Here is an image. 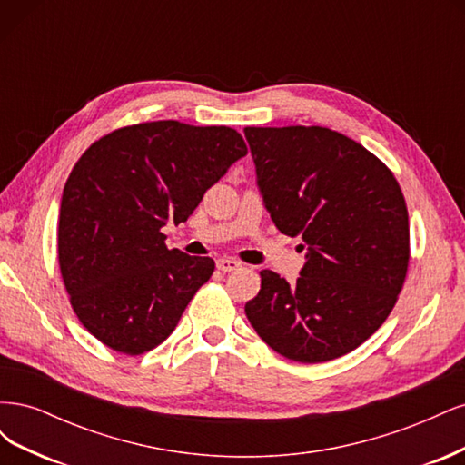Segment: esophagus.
<instances>
[{
	"mask_svg": "<svg viewBox=\"0 0 465 465\" xmlns=\"http://www.w3.org/2000/svg\"><path fill=\"white\" fill-rule=\"evenodd\" d=\"M241 265H242V263L238 262V260H234V258H221V260H217V270L223 272V273L234 272V270H238V267H241Z\"/></svg>",
	"mask_w": 465,
	"mask_h": 465,
	"instance_id": "obj_1",
	"label": "esophagus"
}]
</instances>
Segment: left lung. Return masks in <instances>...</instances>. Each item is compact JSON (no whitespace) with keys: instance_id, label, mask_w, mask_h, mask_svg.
Wrapping results in <instances>:
<instances>
[{"instance_id":"8db88e82","label":"left lung","mask_w":465,"mask_h":465,"mask_svg":"<svg viewBox=\"0 0 465 465\" xmlns=\"http://www.w3.org/2000/svg\"><path fill=\"white\" fill-rule=\"evenodd\" d=\"M275 227L302 236L297 283L263 270L244 311L262 340L297 362H326L382 326L410 263L398 180L371 151L320 125L244 128Z\"/></svg>"}]
</instances>
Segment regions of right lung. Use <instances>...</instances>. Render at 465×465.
Segmentation results:
<instances>
[{
	"instance_id": "add662e5",
	"label": "right lung",
	"mask_w": 465,
	"mask_h": 465,
	"mask_svg": "<svg viewBox=\"0 0 465 465\" xmlns=\"http://www.w3.org/2000/svg\"><path fill=\"white\" fill-rule=\"evenodd\" d=\"M246 153L227 125L159 120L81 154L64 186L58 262L69 302L98 341L142 355L174 331L215 262L168 250L161 229L184 223Z\"/></svg>"
}]
</instances>
